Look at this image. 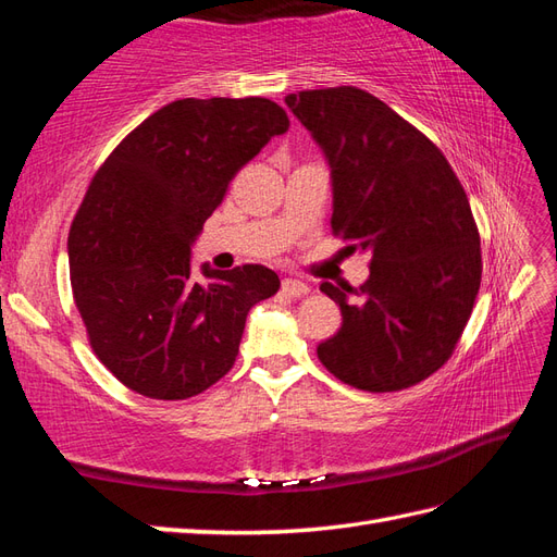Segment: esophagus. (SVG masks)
Wrapping results in <instances>:
<instances>
[{
	"label": "esophagus",
	"mask_w": 557,
	"mask_h": 557,
	"mask_svg": "<svg viewBox=\"0 0 557 557\" xmlns=\"http://www.w3.org/2000/svg\"><path fill=\"white\" fill-rule=\"evenodd\" d=\"M281 288L286 295H290V298H302V295L310 293V286H307L305 281H298V278H283Z\"/></svg>",
	"instance_id": "obj_1"
}]
</instances>
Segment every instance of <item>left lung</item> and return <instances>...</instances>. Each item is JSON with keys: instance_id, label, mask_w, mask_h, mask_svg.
Masks as SVG:
<instances>
[{"instance_id": "8db88e82", "label": "left lung", "mask_w": 557, "mask_h": 557, "mask_svg": "<svg viewBox=\"0 0 557 557\" xmlns=\"http://www.w3.org/2000/svg\"><path fill=\"white\" fill-rule=\"evenodd\" d=\"M331 169V228L372 252L360 290L321 283L343 324L319 343L352 388H410L448 362L481 283L479 231L448 159L424 133L352 85L288 95Z\"/></svg>"}]
</instances>
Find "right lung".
Returning a JSON list of instances; mask_svg holds the SVG:
<instances>
[{"label":"right lung","mask_w":557,"mask_h":557,"mask_svg":"<svg viewBox=\"0 0 557 557\" xmlns=\"http://www.w3.org/2000/svg\"><path fill=\"white\" fill-rule=\"evenodd\" d=\"M288 126L264 97H185L97 169L69 231L71 288L92 352L123 386L185 400L236 362L247 312L281 281L262 264H202L197 281L190 252L233 176Z\"/></svg>","instance_id":"obj_1"}]
</instances>
